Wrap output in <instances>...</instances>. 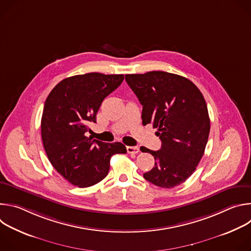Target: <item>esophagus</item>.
I'll return each mask as SVG.
<instances>
[{"instance_id": "esophagus-1", "label": "esophagus", "mask_w": 251, "mask_h": 251, "mask_svg": "<svg viewBox=\"0 0 251 251\" xmlns=\"http://www.w3.org/2000/svg\"><path fill=\"white\" fill-rule=\"evenodd\" d=\"M126 149H127V152H128L129 154H137V153H139V148H138V147L128 146Z\"/></svg>"}]
</instances>
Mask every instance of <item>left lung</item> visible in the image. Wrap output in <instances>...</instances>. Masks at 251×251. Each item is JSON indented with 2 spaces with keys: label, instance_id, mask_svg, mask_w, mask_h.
Masks as SVG:
<instances>
[{
  "label": "left lung",
  "instance_id": "1",
  "mask_svg": "<svg viewBox=\"0 0 251 251\" xmlns=\"http://www.w3.org/2000/svg\"><path fill=\"white\" fill-rule=\"evenodd\" d=\"M125 79L143 105V125L157 128L162 141L159 151L140 148L156 161L143 176L161 188L181 185L196 171L208 139L210 122L201 92L188 78L165 71L126 75Z\"/></svg>",
  "mask_w": 251,
  "mask_h": 251
}]
</instances>
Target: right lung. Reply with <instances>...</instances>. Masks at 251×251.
Listing matches in <instances>:
<instances>
[{"mask_svg": "<svg viewBox=\"0 0 251 251\" xmlns=\"http://www.w3.org/2000/svg\"><path fill=\"white\" fill-rule=\"evenodd\" d=\"M123 75L91 73L67 77L49 94L42 117V139L53 168L70 184L91 187L107 176L110 159L127 153L120 142L86 137L88 124L106 96L123 81Z\"/></svg>", "mask_w": 251, "mask_h": 251, "instance_id": "1", "label": "right lung"}]
</instances>
